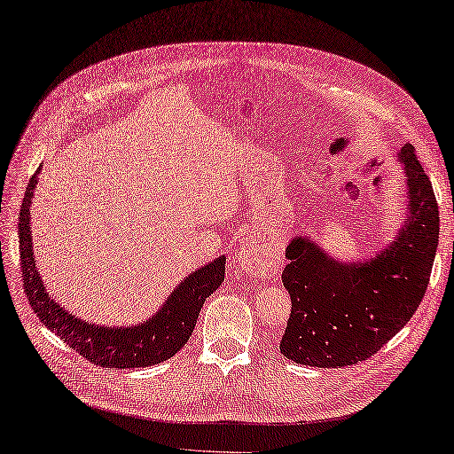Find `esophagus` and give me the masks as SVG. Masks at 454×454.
<instances>
[{
    "instance_id": "1",
    "label": "esophagus",
    "mask_w": 454,
    "mask_h": 454,
    "mask_svg": "<svg viewBox=\"0 0 454 454\" xmlns=\"http://www.w3.org/2000/svg\"><path fill=\"white\" fill-rule=\"evenodd\" d=\"M237 258H239L240 268L250 275H262L270 268V265L265 263L262 250L254 245H242L237 254Z\"/></svg>"
}]
</instances>
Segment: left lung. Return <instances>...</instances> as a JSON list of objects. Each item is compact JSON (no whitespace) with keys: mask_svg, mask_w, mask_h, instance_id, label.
Here are the masks:
<instances>
[{"mask_svg":"<svg viewBox=\"0 0 454 454\" xmlns=\"http://www.w3.org/2000/svg\"><path fill=\"white\" fill-rule=\"evenodd\" d=\"M408 186V221L366 262L342 263L308 237L289 242L283 285L291 316L281 355L314 368L368 360L414 316L426 294L439 242V207L412 144L399 150Z\"/></svg>","mask_w":454,"mask_h":454,"instance_id":"8db88e82","label":"left lung"}]
</instances>
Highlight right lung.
Returning <instances> with one entry per match:
<instances>
[{
    "label": "right lung",
    "instance_id": "right-lung-1",
    "mask_svg": "<svg viewBox=\"0 0 454 454\" xmlns=\"http://www.w3.org/2000/svg\"><path fill=\"white\" fill-rule=\"evenodd\" d=\"M38 173L40 168L32 175L23 204H20L19 252L25 293L40 322L81 356L102 368H148L175 356L191 339L204 301L223 283L225 256H219L191 273L169 294L160 312L144 324L130 327L88 324L86 319L65 312V308L53 301L36 270L30 237V204Z\"/></svg>",
    "mask_w": 454,
    "mask_h": 454
}]
</instances>
